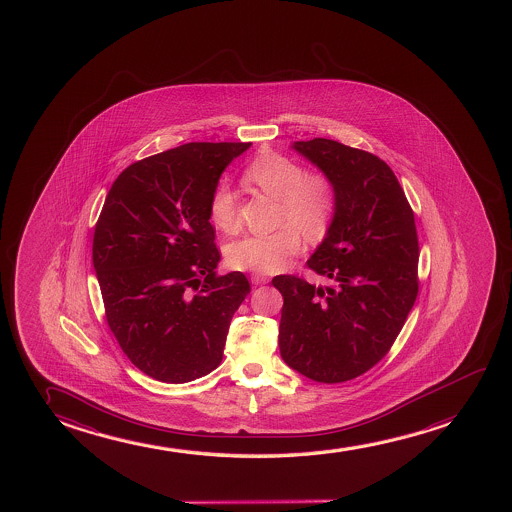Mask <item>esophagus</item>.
I'll list each match as a JSON object with an SVG mask.
<instances>
[{
    "instance_id": "34e87169",
    "label": "esophagus",
    "mask_w": 512,
    "mask_h": 512,
    "mask_svg": "<svg viewBox=\"0 0 512 512\" xmlns=\"http://www.w3.org/2000/svg\"><path fill=\"white\" fill-rule=\"evenodd\" d=\"M270 281L268 279L267 275L263 274H252L251 275V282L254 284V286H261V284H267V282Z\"/></svg>"
}]
</instances>
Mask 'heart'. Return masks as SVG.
<instances>
[{
	"label": "heart",
	"instance_id": "obj_1",
	"mask_svg": "<svg viewBox=\"0 0 512 512\" xmlns=\"http://www.w3.org/2000/svg\"><path fill=\"white\" fill-rule=\"evenodd\" d=\"M249 184L281 202L279 230L267 235H247L228 245L231 265L272 274L288 265L302 247V235L309 242H321L332 228L337 210V188L330 175L305 172L298 161L279 152H261L245 168ZM210 223L223 233H235L240 226L237 193L219 184L210 196Z\"/></svg>",
	"mask_w": 512,
	"mask_h": 512
}]
</instances>
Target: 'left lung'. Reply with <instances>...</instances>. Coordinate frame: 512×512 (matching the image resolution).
<instances>
[{"mask_svg": "<svg viewBox=\"0 0 512 512\" xmlns=\"http://www.w3.org/2000/svg\"><path fill=\"white\" fill-rule=\"evenodd\" d=\"M337 188L332 228L307 261L328 277L272 279L284 305L282 360L312 381H351L388 354L418 296L414 212L382 159L328 138L291 145Z\"/></svg>", "mask_w": 512, "mask_h": 512, "instance_id": "8db88e82", "label": "left lung"}]
</instances>
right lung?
Wrapping results in <instances>:
<instances>
[{
  "mask_svg": "<svg viewBox=\"0 0 512 512\" xmlns=\"http://www.w3.org/2000/svg\"><path fill=\"white\" fill-rule=\"evenodd\" d=\"M251 142H191L128 166L94 228L93 265L108 328L152 379L195 381L223 360L231 317L251 293L217 275L210 196Z\"/></svg>",
  "mask_w": 512,
  "mask_h": 512,
  "instance_id": "obj_1",
  "label": "right lung"
}]
</instances>
